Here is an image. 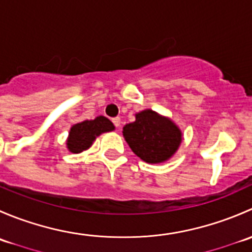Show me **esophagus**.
<instances>
[{
	"label": "esophagus",
	"instance_id": "esophagus-1",
	"mask_svg": "<svg viewBox=\"0 0 252 252\" xmlns=\"http://www.w3.org/2000/svg\"><path fill=\"white\" fill-rule=\"evenodd\" d=\"M112 123L114 124L116 128H119V126H121V118H119V117H116V118L112 119Z\"/></svg>",
	"mask_w": 252,
	"mask_h": 252
}]
</instances>
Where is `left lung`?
<instances>
[{
	"instance_id": "1",
	"label": "left lung",
	"mask_w": 252,
	"mask_h": 252,
	"mask_svg": "<svg viewBox=\"0 0 252 252\" xmlns=\"http://www.w3.org/2000/svg\"><path fill=\"white\" fill-rule=\"evenodd\" d=\"M123 136L131 151L147 163L168 161L182 142L177 124L152 110L136 113L135 122L124 126Z\"/></svg>"
}]
</instances>
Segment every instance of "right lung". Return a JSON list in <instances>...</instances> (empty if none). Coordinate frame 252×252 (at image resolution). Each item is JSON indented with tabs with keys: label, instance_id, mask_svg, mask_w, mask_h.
<instances>
[{
	"label": "right lung",
	"instance_id": "obj_1",
	"mask_svg": "<svg viewBox=\"0 0 252 252\" xmlns=\"http://www.w3.org/2000/svg\"><path fill=\"white\" fill-rule=\"evenodd\" d=\"M112 130H114L113 123L103 116L74 124L67 139L68 150L72 154H80L88 150L98 135Z\"/></svg>",
	"mask_w": 252,
	"mask_h": 252
}]
</instances>
